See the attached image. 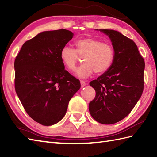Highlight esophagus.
I'll return each instance as SVG.
<instances>
[{
  "label": "esophagus",
  "instance_id": "esophagus-1",
  "mask_svg": "<svg viewBox=\"0 0 157 157\" xmlns=\"http://www.w3.org/2000/svg\"><path fill=\"white\" fill-rule=\"evenodd\" d=\"M80 83H81V86H82V88H83V87H84L85 86H86V83L84 82V81H83V80H81L80 81Z\"/></svg>",
  "mask_w": 157,
  "mask_h": 157
}]
</instances>
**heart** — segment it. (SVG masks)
<instances>
[{
    "label": "heart",
    "mask_w": 157,
    "mask_h": 157,
    "mask_svg": "<svg viewBox=\"0 0 157 157\" xmlns=\"http://www.w3.org/2000/svg\"><path fill=\"white\" fill-rule=\"evenodd\" d=\"M76 50L65 46L60 52V57L65 67L73 70L79 56H84V63L75 69V74L81 78H86L96 71L102 73L111 67L115 59V51L107 43L99 40L87 38L76 41Z\"/></svg>",
    "instance_id": "obj_1"
}]
</instances>
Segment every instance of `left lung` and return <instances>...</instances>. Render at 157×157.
Masks as SVG:
<instances>
[{
  "mask_svg": "<svg viewBox=\"0 0 157 157\" xmlns=\"http://www.w3.org/2000/svg\"><path fill=\"white\" fill-rule=\"evenodd\" d=\"M99 30L111 40L115 59L107 71L90 82L96 96L89 111L96 121L110 125L128 116L140 98L145 63L132 40L113 29Z\"/></svg>",
  "mask_w": 157,
  "mask_h": 157,
  "instance_id": "obj_1",
  "label": "left lung"
}]
</instances>
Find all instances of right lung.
I'll return each mask as SVG.
<instances>
[{"label": "right lung", "mask_w": 157, "mask_h": 157, "mask_svg": "<svg viewBox=\"0 0 157 157\" xmlns=\"http://www.w3.org/2000/svg\"><path fill=\"white\" fill-rule=\"evenodd\" d=\"M73 36L65 29L40 32L23 44L15 58L17 94L29 116L43 125L64 117L69 101L81 87L60 57Z\"/></svg>", "instance_id": "right-lung-1"}]
</instances>
